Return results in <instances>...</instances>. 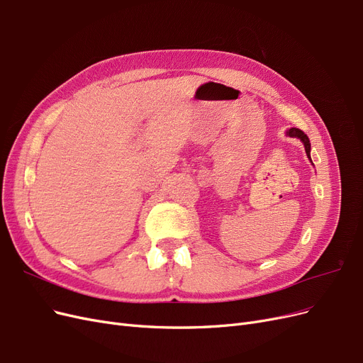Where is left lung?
<instances>
[{
    "mask_svg": "<svg viewBox=\"0 0 363 363\" xmlns=\"http://www.w3.org/2000/svg\"><path fill=\"white\" fill-rule=\"evenodd\" d=\"M287 134H289L290 138H298V139H301V142H302V143H303V146H305V152H306L308 158L311 160V157H310V152H311V143H310V139H308L306 134H305L302 130H299V128H290V130L287 131Z\"/></svg>",
    "mask_w": 363,
    "mask_h": 363,
    "instance_id": "8db88e82",
    "label": "left lung"
}]
</instances>
